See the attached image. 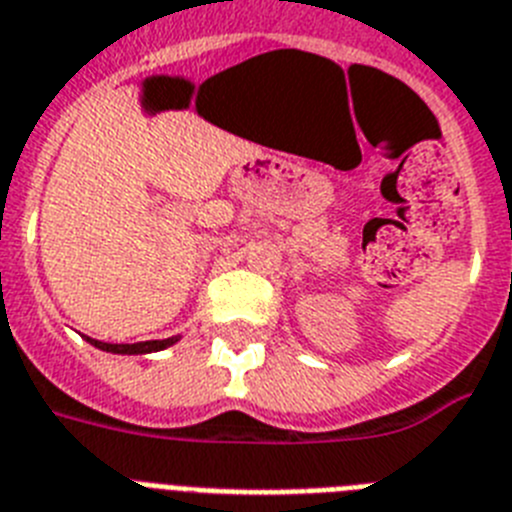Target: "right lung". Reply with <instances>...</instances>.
<instances>
[{
	"label": "right lung",
	"instance_id": "obj_1",
	"mask_svg": "<svg viewBox=\"0 0 512 512\" xmlns=\"http://www.w3.org/2000/svg\"><path fill=\"white\" fill-rule=\"evenodd\" d=\"M87 342L93 344V347L103 349V352H113V355H150V352H160V349L176 344L178 336H170V339H152V342H137V344H108L87 336Z\"/></svg>",
	"mask_w": 512,
	"mask_h": 512
}]
</instances>
